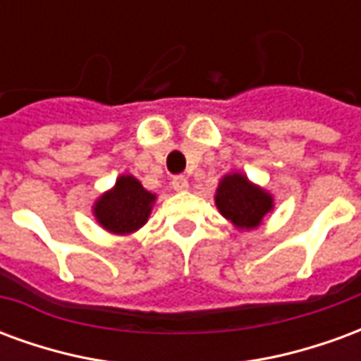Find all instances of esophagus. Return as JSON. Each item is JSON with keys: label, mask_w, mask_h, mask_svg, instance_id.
I'll use <instances>...</instances> for the list:
<instances>
[{"label": "esophagus", "mask_w": 361, "mask_h": 361, "mask_svg": "<svg viewBox=\"0 0 361 361\" xmlns=\"http://www.w3.org/2000/svg\"><path fill=\"white\" fill-rule=\"evenodd\" d=\"M172 188L176 189V191H188L189 188V181L185 176H176L172 180Z\"/></svg>", "instance_id": "34e87169"}]
</instances>
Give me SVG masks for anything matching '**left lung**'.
<instances>
[{
	"label": "left lung",
	"instance_id": "1",
	"mask_svg": "<svg viewBox=\"0 0 361 361\" xmlns=\"http://www.w3.org/2000/svg\"><path fill=\"white\" fill-rule=\"evenodd\" d=\"M214 204L224 219L242 232H250L263 224L269 212L274 209L271 191L261 188L242 172L222 176L214 195Z\"/></svg>",
	"mask_w": 361,
	"mask_h": 361
}]
</instances>
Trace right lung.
<instances>
[{
    "label": "right lung",
    "mask_w": 361,
    "mask_h": 361,
    "mask_svg": "<svg viewBox=\"0 0 361 361\" xmlns=\"http://www.w3.org/2000/svg\"><path fill=\"white\" fill-rule=\"evenodd\" d=\"M157 195L142 188L131 173H121L114 188L104 191L92 204L98 226L116 235L133 234L149 220Z\"/></svg>",
    "instance_id": "right-lung-1"
}]
</instances>
